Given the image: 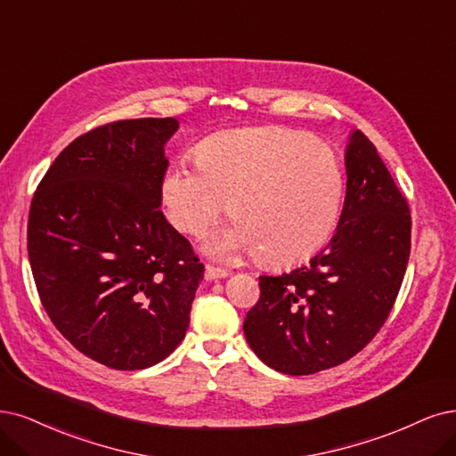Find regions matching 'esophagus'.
Masks as SVG:
<instances>
[{
  "mask_svg": "<svg viewBox=\"0 0 456 456\" xmlns=\"http://www.w3.org/2000/svg\"><path fill=\"white\" fill-rule=\"evenodd\" d=\"M229 273L225 271V268H219V266H214V265H208L207 268H205V278L208 280V281H212V280H219V278H225Z\"/></svg>",
  "mask_w": 456,
  "mask_h": 456,
  "instance_id": "esophagus-1",
  "label": "esophagus"
}]
</instances>
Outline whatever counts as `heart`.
<instances>
[{
    "mask_svg": "<svg viewBox=\"0 0 456 456\" xmlns=\"http://www.w3.org/2000/svg\"><path fill=\"white\" fill-rule=\"evenodd\" d=\"M346 197L342 159L329 142L288 127L216 133L197 148V165L176 161L163 176L168 222L200 237L227 207L234 222L212 242L224 254H261L291 266L322 251Z\"/></svg>",
    "mask_w": 456,
    "mask_h": 456,
    "instance_id": "heart-1",
    "label": "heart"
}]
</instances>
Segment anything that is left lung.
Wrapping results in <instances>:
<instances>
[{"label": "left lung", "instance_id": "left-lung-1", "mask_svg": "<svg viewBox=\"0 0 456 456\" xmlns=\"http://www.w3.org/2000/svg\"><path fill=\"white\" fill-rule=\"evenodd\" d=\"M346 200L330 242L306 265L259 278L244 334L256 355L289 376L338 366L372 342L406 274L411 214L376 146L353 131Z\"/></svg>", "mask_w": 456, "mask_h": 456}]
</instances>
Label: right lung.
I'll use <instances>...</instances> for the list:
<instances>
[{"mask_svg": "<svg viewBox=\"0 0 456 456\" xmlns=\"http://www.w3.org/2000/svg\"><path fill=\"white\" fill-rule=\"evenodd\" d=\"M176 129L175 118H137L84 133L31 199L28 257L43 308L63 338L114 370L171 355L205 274L159 210Z\"/></svg>", "mask_w": 456, "mask_h": 456, "instance_id": "obj_1", "label": "right lung"}]
</instances>
